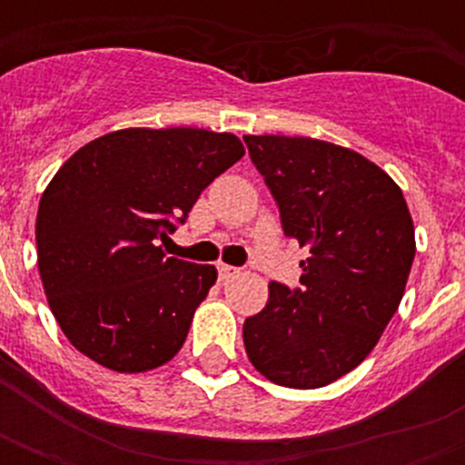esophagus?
Returning a JSON list of instances; mask_svg holds the SVG:
<instances>
[{"mask_svg":"<svg viewBox=\"0 0 465 465\" xmlns=\"http://www.w3.org/2000/svg\"><path fill=\"white\" fill-rule=\"evenodd\" d=\"M217 270H219V280H222V282H229L232 277H236L241 272L239 268H233V265H224V262H219Z\"/></svg>","mask_w":465,"mask_h":465,"instance_id":"1","label":"esophagus"}]
</instances>
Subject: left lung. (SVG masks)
Instances as JSON below:
<instances>
[{
  "label": "left lung",
  "instance_id": "obj_1",
  "mask_svg": "<svg viewBox=\"0 0 465 465\" xmlns=\"http://www.w3.org/2000/svg\"><path fill=\"white\" fill-rule=\"evenodd\" d=\"M280 207L284 236L309 251L299 290L270 282L243 323L251 364L287 389H321L364 361L381 338L415 258L403 190L374 161L311 137L246 134Z\"/></svg>",
  "mask_w": 465,
  "mask_h": 465
}]
</instances>
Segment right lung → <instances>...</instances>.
Returning a JSON list of instances; mask_svg holds the SVG:
<instances>
[{"label":"right lung","mask_w":465,"mask_h":465,"mask_svg":"<svg viewBox=\"0 0 465 465\" xmlns=\"http://www.w3.org/2000/svg\"><path fill=\"white\" fill-rule=\"evenodd\" d=\"M243 144L197 127H130L69 156L40 197L38 270L67 340L101 367L140 374L173 360L214 265L166 258V241Z\"/></svg>","instance_id":"1"}]
</instances>
